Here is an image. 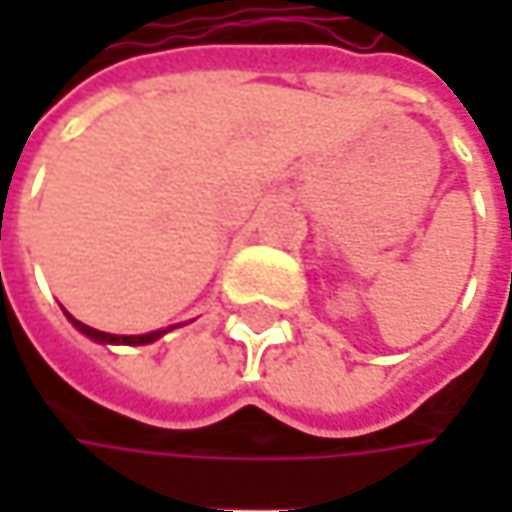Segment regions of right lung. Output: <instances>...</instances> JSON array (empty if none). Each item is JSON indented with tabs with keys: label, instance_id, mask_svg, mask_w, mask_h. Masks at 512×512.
<instances>
[{
	"label": "right lung",
	"instance_id": "1",
	"mask_svg": "<svg viewBox=\"0 0 512 512\" xmlns=\"http://www.w3.org/2000/svg\"><path fill=\"white\" fill-rule=\"evenodd\" d=\"M68 319L73 322V327H76L79 333H85L88 339H93V342H99V344H150V342H156L159 336H165L168 330H173V327H168V330H153V333H142V336H116V333H102V330H96V327H88L85 322L73 319L70 313H68Z\"/></svg>",
	"mask_w": 512,
	"mask_h": 512
}]
</instances>
